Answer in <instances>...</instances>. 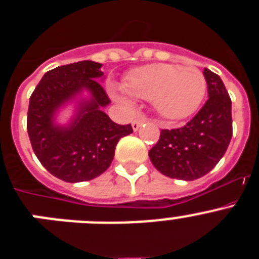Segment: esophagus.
Segmentation results:
<instances>
[{"instance_id": "esophagus-1", "label": "esophagus", "mask_w": 259, "mask_h": 259, "mask_svg": "<svg viewBox=\"0 0 259 259\" xmlns=\"http://www.w3.org/2000/svg\"><path fill=\"white\" fill-rule=\"evenodd\" d=\"M145 122H146V118H139V119H136V120H134V123H132V128H134V131L136 132L137 130L141 127V124Z\"/></svg>"}]
</instances>
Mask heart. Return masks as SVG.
Returning a JSON list of instances; mask_svg holds the SVG:
<instances>
[{"mask_svg": "<svg viewBox=\"0 0 259 259\" xmlns=\"http://www.w3.org/2000/svg\"><path fill=\"white\" fill-rule=\"evenodd\" d=\"M125 88L114 85V97L124 105L132 104V96L152 101L162 118L180 120L191 116L206 95V79L194 66L153 63L130 71Z\"/></svg>", "mask_w": 259, "mask_h": 259, "instance_id": "heart-1", "label": "heart"}]
</instances>
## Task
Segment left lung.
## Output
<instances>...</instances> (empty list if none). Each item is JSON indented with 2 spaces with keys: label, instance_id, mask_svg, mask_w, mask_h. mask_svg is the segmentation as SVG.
<instances>
[{
  "label": "left lung",
  "instance_id": "obj_1",
  "mask_svg": "<svg viewBox=\"0 0 259 259\" xmlns=\"http://www.w3.org/2000/svg\"><path fill=\"white\" fill-rule=\"evenodd\" d=\"M209 100L192 120L176 130H162L149 158L158 171L171 179L196 180L217 166L232 137V102L223 81L203 70Z\"/></svg>",
  "mask_w": 259,
  "mask_h": 259
}]
</instances>
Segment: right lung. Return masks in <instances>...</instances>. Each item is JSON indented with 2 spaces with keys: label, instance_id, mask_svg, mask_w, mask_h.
<instances>
[{
  "label": "right lung",
  "instance_id": "right-lung-1",
  "mask_svg": "<svg viewBox=\"0 0 259 259\" xmlns=\"http://www.w3.org/2000/svg\"><path fill=\"white\" fill-rule=\"evenodd\" d=\"M102 65L80 61L48 71L29 98L27 131L41 164L68 183L92 180L109 168L120 137L132 134L131 124H116L104 111L110 104L99 81ZM87 97H83V93ZM74 102L67 125L56 122L59 111Z\"/></svg>",
  "mask_w": 259,
  "mask_h": 259
}]
</instances>
